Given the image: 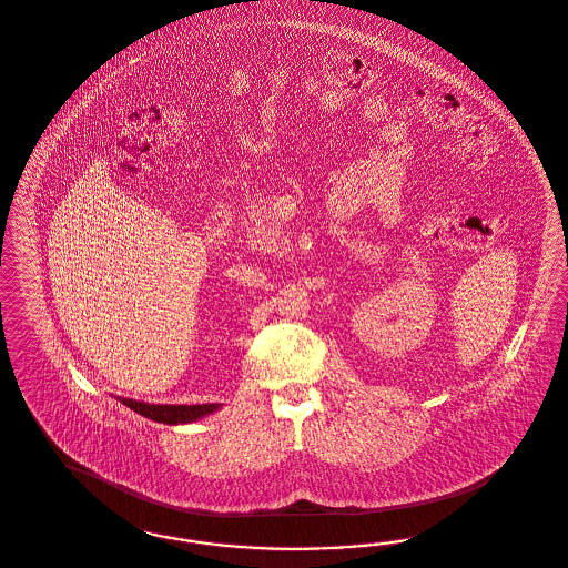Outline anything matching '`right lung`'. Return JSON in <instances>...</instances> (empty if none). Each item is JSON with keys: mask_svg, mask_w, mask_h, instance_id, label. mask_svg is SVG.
Wrapping results in <instances>:
<instances>
[{"mask_svg": "<svg viewBox=\"0 0 568 568\" xmlns=\"http://www.w3.org/2000/svg\"><path fill=\"white\" fill-rule=\"evenodd\" d=\"M125 407H130L132 412L140 413L153 422L159 424H189V422H195L203 415H210L214 413L220 405H149V403H138L132 398H119Z\"/></svg>", "mask_w": 568, "mask_h": 568, "instance_id": "obj_1", "label": "right lung"}]
</instances>
